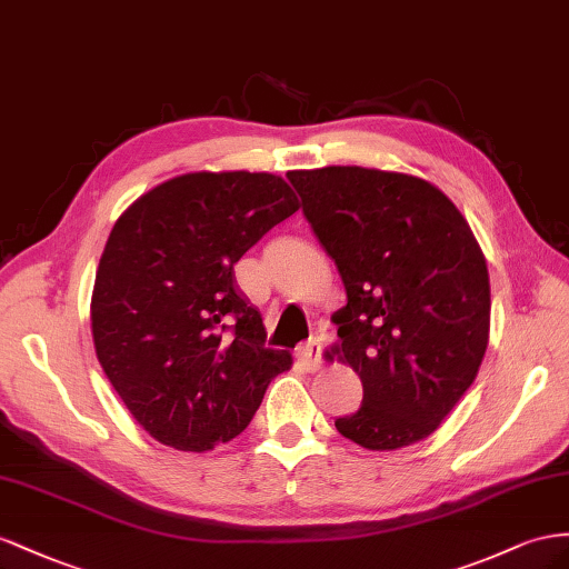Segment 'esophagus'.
I'll return each mask as SVG.
<instances>
[{
  "mask_svg": "<svg viewBox=\"0 0 569 569\" xmlns=\"http://www.w3.org/2000/svg\"><path fill=\"white\" fill-rule=\"evenodd\" d=\"M298 360L307 371H317L321 367V343L317 338L307 340L305 346L298 348Z\"/></svg>",
  "mask_w": 569,
  "mask_h": 569,
  "instance_id": "1",
  "label": "esophagus"
}]
</instances>
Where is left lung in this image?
Returning <instances> with one entry per match:
<instances>
[{
    "label": "left lung",
    "instance_id": "8db88e82",
    "mask_svg": "<svg viewBox=\"0 0 569 569\" xmlns=\"http://www.w3.org/2000/svg\"><path fill=\"white\" fill-rule=\"evenodd\" d=\"M288 181L348 293L331 352L360 377L365 398L336 419L338 433L379 452L425 441L489 346V269L472 229L419 176L323 167L288 171Z\"/></svg>",
    "mask_w": 569,
    "mask_h": 569
}]
</instances>
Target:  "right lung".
Here are the masks:
<instances>
[{
  "mask_svg": "<svg viewBox=\"0 0 569 569\" xmlns=\"http://www.w3.org/2000/svg\"><path fill=\"white\" fill-rule=\"evenodd\" d=\"M300 202L267 171H190L154 186L113 223L97 267V360L154 441L204 452L246 431L288 350L264 346L233 264Z\"/></svg>",
  "mask_w": 569,
  "mask_h": 569,
  "instance_id": "right-lung-1",
  "label": "right lung"
}]
</instances>
